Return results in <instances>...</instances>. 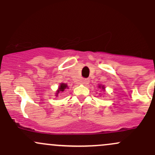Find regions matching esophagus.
<instances>
[{"instance_id": "34e87169", "label": "esophagus", "mask_w": 155, "mask_h": 155, "mask_svg": "<svg viewBox=\"0 0 155 155\" xmlns=\"http://www.w3.org/2000/svg\"><path fill=\"white\" fill-rule=\"evenodd\" d=\"M89 82H90V80L88 79H82V81H81V84H88Z\"/></svg>"}]
</instances>
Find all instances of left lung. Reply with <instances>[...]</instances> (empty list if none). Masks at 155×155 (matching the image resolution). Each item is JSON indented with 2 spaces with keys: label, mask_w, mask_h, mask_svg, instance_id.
Masks as SVG:
<instances>
[{
  "label": "left lung",
  "mask_w": 155,
  "mask_h": 155,
  "mask_svg": "<svg viewBox=\"0 0 155 155\" xmlns=\"http://www.w3.org/2000/svg\"><path fill=\"white\" fill-rule=\"evenodd\" d=\"M98 88L99 89H101V90H103V91H105L106 90V87H104V85H101V84H98Z\"/></svg>",
  "instance_id": "left-lung-1"
}]
</instances>
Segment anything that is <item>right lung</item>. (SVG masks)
Masks as SVG:
<instances>
[{
	"mask_svg": "<svg viewBox=\"0 0 155 155\" xmlns=\"http://www.w3.org/2000/svg\"><path fill=\"white\" fill-rule=\"evenodd\" d=\"M65 89H68V86L67 84H65V83H60L59 86H58V90H57L56 93H55V96H56V97H58V95H59V93L65 91Z\"/></svg>",
	"mask_w": 155,
	"mask_h": 155,
	"instance_id": "right-lung-1",
	"label": "right lung"
}]
</instances>
